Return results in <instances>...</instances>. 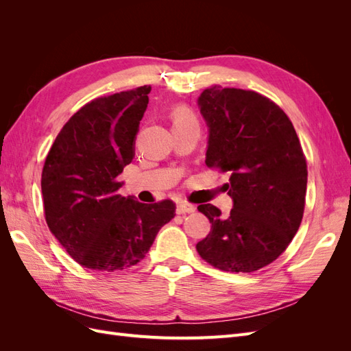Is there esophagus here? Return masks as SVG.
I'll return each instance as SVG.
<instances>
[{
    "label": "esophagus",
    "mask_w": 351,
    "mask_h": 351,
    "mask_svg": "<svg viewBox=\"0 0 351 351\" xmlns=\"http://www.w3.org/2000/svg\"><path fill=\"white\" fill-rule=\"evenodd\" d=\"M196 210V208L190 204H186V202H180L177 205V214L182 215V214H193Z\"/></svg>",
    "instance_id": "esophagus-1"
}]
</instances>
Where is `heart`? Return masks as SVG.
Returning <instances> with one entry per match:
<instances>
[{
  "label": "heart",
  "mask_w": 351,
  "mask_h": 351,
  "mask_svg": "<svg viewBox=\"0 0 351 351\" xmlns=\"http://www.w3.org/2000/svg\"><path fill=\"white\" fill-rule=\"evenodd\" d=\"M171 117H173L174 125L186 124V123H195L196 121V117L192 112V110L184 107V105H177V107L171 112Z\"/></svg>",
  "instance_id": "obj_1"
}]
</instances>
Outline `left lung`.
Returning <instances> with one entry per match:
<instances>
[{"label":"left lung","instance_id":"8db88e82","mask_svg":"<svg viewBox=\"0 0 351 351\" xmlns=\"http://www.w3.org/2000/svg\"><path fill=\"white\" fill-rule=\"evenodd\" d=\"M209 127L205 164L230 174V217L199 205L212 224L196 244L200 258L227 272H253L289 247L304 212L307 165L287 114L254 90L215 84L199 97Z\"/></svg>","mask_w":351,"mask_h":351}]
</instances>
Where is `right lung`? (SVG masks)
Returning a JSON list of instances; mask_svg holds the SVG:
<instances>
[{"label":"right lung","instance_id":"obj_1","mask_svg":"<svg viewBox=\"0 0 351 351\" xmlns=\"http://www.w3.org/2000/svg\"><path fill=\"white\" fill-rule=\"evenodd\" d=\"M149 92L145 84L92 99L62 125L47 155L40 178L47 224L84 268L115 272L139 263L176 215L169 199L146 205L119 195Z\"/></svg>","mask_w":351,"mask_h":351}]
</instances>
